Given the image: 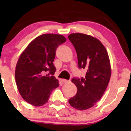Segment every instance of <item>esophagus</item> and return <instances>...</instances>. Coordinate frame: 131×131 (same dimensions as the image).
I'll return each mask as SVG.
<instances>
[{
    "label": "esophagus",
    "mask_w": 131,
    "mask_h": 131,
    "mask_svg": "<svg viewBox=\"0 0 131 131\" xmlns=\"http://www.w3.org/2000/svg\"><path fill=\"white\" fill-rule=\"evenodd\" d=\"M61 82H62V83H68V82H70L69 80H66V79H61Z\"/></svg>",
    "instance_id": "34e87169"
}]
</instances>
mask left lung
Returning <instances> with one entry per match:
<instances>
[{
    "mask_svg": "<svg viewBox=\"0 0 131 131\" xmlns=\"http://www.w3.org/2000/svg\"><path fill=\"white\" fill-rule=\"evenodd\" d=\"M68 38L76 49L78 67L86 71L85 78L71 80L78 91L69 102L79 110H87L101 99L108 86L112 71L108 55L102 43L91 36L72 33Z\"/></svg>",
    "mask_w": 131,
    "mask_h": 131,
    "instance_id": "left-lung-1",
    "label": "left lung"
}]
</instances>
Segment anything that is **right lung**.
Returning a JSON list of instances; mask_svg holds the SVG:
<instances>
[{
  "instance_id": "right-lung-1",
  "label": "right lung",
  "mask_w": 131,
  "mask_h": 131,
  "mask_svg": "<svg viewBox=\"0 0 131 131\" xmlns=\"http://www.w3.org/2000/svg\"><path fill=\"white\" fill-rule=\"evenodd\" d=\"M66 41L63 36L44 34L37 37L23 52L15 68V80L19 92L34 106L46 103L51 91L59 86L53 74V61L59 45Z\"/></svg>"
}]
</instances>
